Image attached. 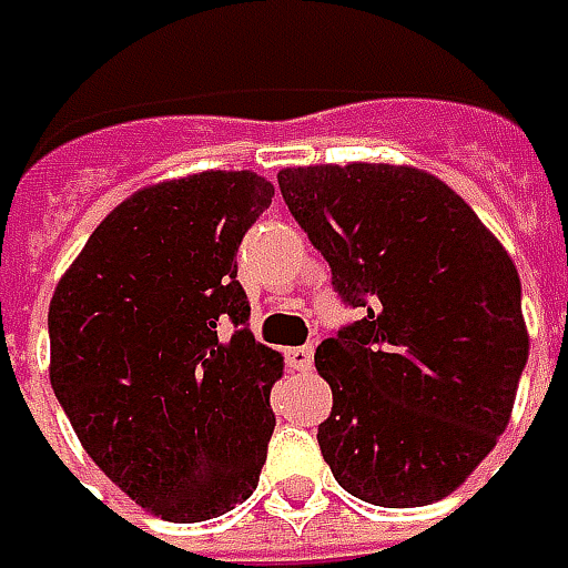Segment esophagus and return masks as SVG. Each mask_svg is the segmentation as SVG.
Wrapping results in <instances>:
<instances>
[{"mask_svg": "<svg viewBox=\"0 0 568 568\" xmlns=\"http://www.w3.org/2000/svg\"><path fill=\"white\" fill-rule=\"evenodd\" d=\"M287 363H291V369H296V373H310V369H313V347H310V344L291 347V351H287Z\"/></svg>", "mask_w": 568, "mask_h": 568, "instance_id": "obj_1", "label": "esophagus"}]
</instances>
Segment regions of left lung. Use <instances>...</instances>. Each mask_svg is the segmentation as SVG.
Returning <instances> with one entry per match:
<instances>
[{
    "instance_id": "left-lung-1",
    "label": "left lung",
    "mask_w": 568,
    "mask_h": 568,
    "mask_svg": "<svg viewBox=\"0 0 568 568\" xmlns=\"http://www.w3.org/2000/svg\"><path fill=\"white\" fill-rule=\"evenodd\" d=\"M277 186L341 300L363 306L316 351L335 398L318 424L322 458L363 503L443 499L513 417L528 363L515 262L458 192L417 166H287Z\"/></svg>"
}]
</instances>
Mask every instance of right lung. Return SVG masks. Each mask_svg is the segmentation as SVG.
I'll use <instances>...</instances> for the list:
<instances>
[{
  "label": "right lung",
  "mask_w": 568,
  "mask_h": 568,
  "mask_svg": "<svg viewBox=\"0 0 568 568\" xmlns=\"http://www.w3.org/2000/svg\"><path fill=\"white\" fill-rule=\"evenodd\" d=\"M272 199L252 170L139 189L50 300V382L69 424L94 465L166 521L230 513L265 465L284 357L252 338L236 250Z\"/></svg>",
  "instance_id": "right-lung-1"
}]
</instances>
